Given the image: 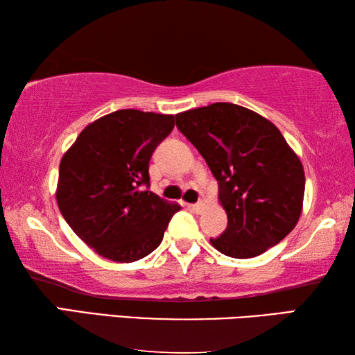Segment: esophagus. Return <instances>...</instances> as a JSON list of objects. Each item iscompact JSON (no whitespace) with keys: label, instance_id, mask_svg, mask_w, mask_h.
I'll return each instance as SVG.
<instances>
[{"label":"esophagus","instance_id":"esophagus-1","mask_svg":"<svg viewBox=\"0 0 355 355\" xmlns=\"http://www.w3.org/2000/svg\"><path fill=\"white\" fill-rule=\"evenodd\" d=\"M186 207H188L192 213H202V209H203V207H205V205H203L202 202H199V203H188V205H186Z\"/></svg>","mask_w":355,"mask_h":355}]
</instances>
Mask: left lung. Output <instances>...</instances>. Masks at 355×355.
<instances>
[{"label":"left lung","instance_id":"1","mask_svg":"<svg viewBox=\"0 0 355 355\" xmlns=\"http://www.w3.org/2000/svg\"><path fill=\"white\" fill-rule=\"evenodd\" d=\"M177 128L207 161L219 183L225 232L209 243L232 258H252L279 244L302 211L305 175L279 128L233 103L175 116Z\"/></svg>","mask_w":355,"mask_h":355}]
</instances>
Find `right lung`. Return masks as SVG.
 Returning <instances> with one entry per match:
<instances>
[{"instance_id":"right-lung-1","label":"right lung","mask_w":355,"mask_h":355,"mask_svg":"<svg viewBox=\"0 0 355 355\" xmlns=\"http://www.w3.org/2000/svg\"><path fill=\"white\" fill-rule=\"evenodd\" d=\"M173 116L120 110L89 123L59 164L58 207L98 255L131 263L158 248L180 205L148 188V161Z\"/></svg>"}]
</instances>
